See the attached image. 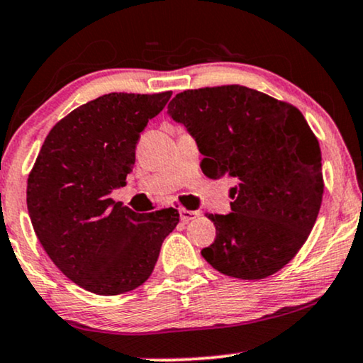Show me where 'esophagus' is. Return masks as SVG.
Masks as SVG:
<instances>
[{
  "label": "esophagus",
  "instance_id": "1",
  "mask_svg": "<svg viewBox=\"0 0 363 363\" xmlns=\"http://www.w3.org/2000/svg\"><path fill=\"white\" fill-rule=\"evenodd\" d=\"M179 216H181V221L189 223V221H192V219H194V218H197V216H199V213H197V211L181 209V211H179Z\"/></svg>",
  "mask_w": 363,
  "mask_h": 363
}]
</instances>
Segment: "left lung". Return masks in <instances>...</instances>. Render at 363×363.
<instances>
[{
  "label": "left lung",
  "mask_w": 363,
  "mask_h": 363,
  "mask_svg": "<svg viewBox=\"0 0 363 363\" xmlns=\"http://www.w3.org/2000/svg\"><path fill=\"white\" fill-rule=\"evenodd\" d=\"M169 117L204 155L211 179L233 177L229 214H208L216 240L201 251L219 273L261 279L290 263L308 238L323 196L322 152L293 105L241 85L177 94Z\"/></svg>",
  "instance_id": "8db88e82"
}]
</instances>
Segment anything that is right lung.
Returning a JSON list of instances; mask_svg holds the SVG:
<instances>
[{
	"instance_id": "right-lung-1",
	"label": "right lung",
	"mask_w": 363,
	"mask_h": 363,
	"mask_svg": "<svg viewBox=\"0 0 363 363\" xmlns=\"http://www.w3.org/2000/svg\"><path fill=\"white\" fill-rule=\"evenodd\" d=\"M172 91L108 94L68 113L45 139L28 176L26 204L50 259L95 295H121L154 272L176 209L134 213L112 201L127 184L135 145Z\"/></svg>"
}]
</instances>
